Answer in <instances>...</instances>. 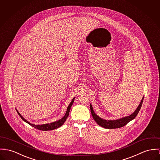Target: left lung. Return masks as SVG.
Listing matches in <instances>:
<instances>
[{
	"label": "left lung",
	"instance_id": "obj_1",
	"mask_svg": "<svg viewBox=\"0 0 160 160\" xmlns=\"http://www.w3.org/2000/svg\"><path fill=\"white\" fill-rule=\"evenodd\" d=\"M143 99H144V97L142 98V99L141 100V101L139 106L136 108V110L131 115H130L128 116L123 117L122 118L116 119V120H110V121L108 120L107 121V120H105V119L100 118L94 112L91 104H90V110H91V114L94 120L98 123V125H99L100 126H101L105 128H108V129L118 128L122 127L124 125H125L126 124H127L129 122H130L131 121H132L133 119H134L135 118L136 116L138 114L139 111L142 107Z\"/></svg>",
	"mask_w": 160,
	"mask_h": 160
}]
</instances>
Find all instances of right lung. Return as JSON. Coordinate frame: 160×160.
<instances>
[{"instance_id": "add662e5", "label": "right lung", "mask_w": 160, "mask_h": 160, "mask_svg": "<svg viewBox=\"0 0 160 160\" xmlns=\"http://www.w3.org/2000/svg\"><path fill=\"white\" fill-rule=\"evenodd\" d=\"M74 98L72 102L70 103L69 105L68 106V108H67V111L66 112V114L65 115L63 116V118H62L61 119L57 121H55V122H52V123H46V124H42V125H35V124H33V123H30L29 122H28L26 119H25L24 118L21 116V114L19 112V111L16 110L17 111V112L18 113V114L19 115V116L21 117V118L25 121V122H27V123H28L29 125H30L32 127L38 129L39 130H43V131H48V130H54V129H56V128H59L60 127H61L63 123H64V122L66 121V120L67 119L68 116H69V111H70V109L71 108V106L72 105L73 103H74Z\"/></svg>"}]
</instances>
